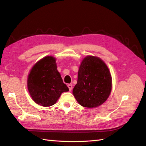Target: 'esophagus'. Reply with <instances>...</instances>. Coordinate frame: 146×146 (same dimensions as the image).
Listing matches in <instances>:
<instances>
[{"label": "esophagus", "instance_id": "esophagus-1", "mask_svg": "<svg viewBox=\"0 0 146 146\" xmlns=\"http://www.w3.org/2000/svg\"><path fill=\"white\" fill-rule=\"evenodd\" d=\"M68 88H69V90L71 91V90H72L73 86H72V85H71V84H68Z\"/></svg>", "mask_w": 146, "mask_h": 146}]
</instances>
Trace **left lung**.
<instances>
[{
  "instance_id": "8db88e82",
  "label": "left lung",
  "mask_w": 146,
  "mask_h": 146,
  "mask_svg": "<svg viewBox=\"0 0 146 146\" xmlns=\"http://www.w3.org/2000/svg\"><path fill=\"white\" fill-rule=\"evenodd\" d=\"M112 80L104 61L97 56H87L80 64L77 83L73 94L78 103L86 108H95L107 100Z\"/></svg>"
}]
</instances>
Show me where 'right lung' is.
Listing matches in <instances>:
<instances>
[{"instance_id":"1","label":"right lung","mask_w":146,"mask_h":146,"mask_svg":"<svg viewBox=\"0 0 146 146\" xmlns=\"http://www.w3.org/2000/svg\"><path fill=\"white\" fill-rule=\"evenodd\" d=\"M27 83L33 101L43 107L52 106L62 93L69 91L57 70L56 58L51 56L44 57L34 65Z\"/></svg>"}]
</instances>
